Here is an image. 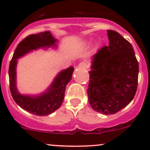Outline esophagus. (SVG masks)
Wrapping results in <instances>:
<instances>
[{"mask_svg": "<svg viewBox=\"0 0 150 150\" xmlns=\"http://www.w3.org/2000/svg\"><path fill=\"white\" fill-rule=\"evenodd\" d=\"M78 68H88V65L85 62H81L80 64L78 65Z\"/></svg>", "mask_w": 150, "mask_h": 150, "instance_id": "esophagus-1", "label": "esophagus"}]
</instances>
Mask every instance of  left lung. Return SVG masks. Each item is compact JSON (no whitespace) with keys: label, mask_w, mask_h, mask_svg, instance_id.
Listing matches in <instances>:
<instances>
[{"label":"left lung","mask_w":150,"mask_h":150,"mask_svg":"<svg viewBox=\"0 0 150 150\" xmlns=\"http://www.w3.org/2000/svg\"><path fill=\"white\" fill-rule=\"evenodd\" d=\"M109 44L92 56L87 89L91 106L97 112L114 114L135 95L139 65L130 43L113 30H107Z\"/></svg>","instance_id":"1"}]
</instances>
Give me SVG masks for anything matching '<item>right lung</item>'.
Here are the masks:
<instances>
[{
    "mask_svg": "<svg viewBox=\"0 0 150 150\" xmlns=\"http://www.w3.org/2000/svg\"><path fill=\"white\" fill-rule=\"evenodd\" d=\"M56 42L57 39L53 37L49 31L29 35L17 46L10 63L8 74L12 97L18 106L32 114L48 116L61 106L65 97L66 85L71 80L74 68L71 66L60 72L45 92L38 95H27L20 94L17 89L18 59L33 50L56 47Z\"/></svg>",
    "mask_w": 150,
    "mask_h": 150,
    "instance_id": "1",
    "label": "right lung"
}]
</instances>
